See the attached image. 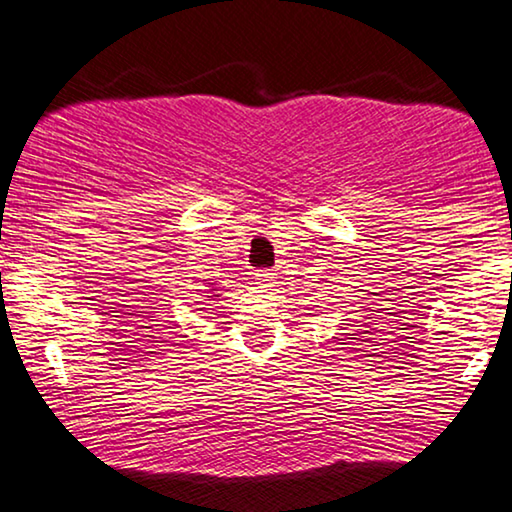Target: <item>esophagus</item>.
Masks as SVG:
<instances>
[{
    "label": "esophagus",
    "mask_w": 512,
    "mask_h": 512,
    "mask_svg": "<svg viewBox=\"0 0 512 512\" xmlns=\"http://www.w3.org/2000/svg\"><path fill=\"white\" fill-rule=\"evenodd\" d=\"M255 281L264 290H274L276 288V274H274V271H257Z\"/></svg>",
    "instance_id": "obj_1"
}]
</instances>
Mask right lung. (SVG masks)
Segmentation results:
<instances>
[{"label":"right lung","mask_w":512,"mask_h":512,"mask_svg":"<svg viewBox=\"0 0 512 512\" xmlns=\"http://www.w3.org/2000/svg\"><path fill=\"white\" fill-rule=\"evenodd\" d=\"M210 297H220V295H210Z\"/></svg>","instance_id":"add662e5"}]
</instances>
